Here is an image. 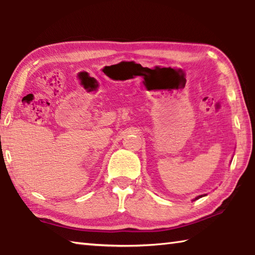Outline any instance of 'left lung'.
<instances>
[{
	"label": "left lung",
	"instance_id": "1",
	"mask_svg": "<svg viewBox=\"0 0 255 255\" xmlns=\"http://www.w3.org/2000/svg\"><path fill=\"white\" fill-rule=\"evenodd\" d=\"M201 197H204V196H199V197H197V198H196V199H199V198H201Z\"/></svg>",
	"mask_w": 255,
	"mask_h": 255
}]
</instances>
